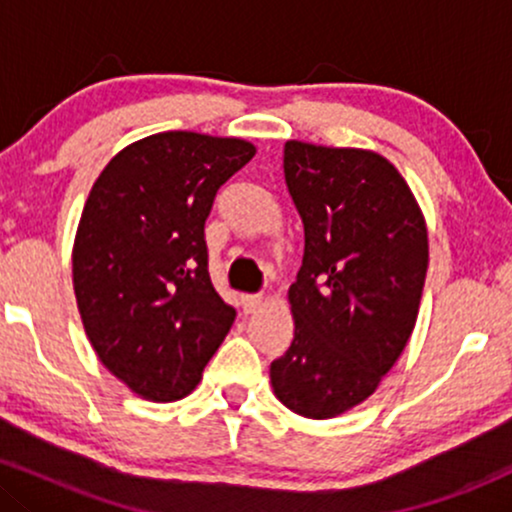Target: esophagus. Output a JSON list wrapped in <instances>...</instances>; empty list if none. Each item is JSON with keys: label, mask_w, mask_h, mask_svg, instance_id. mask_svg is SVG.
Instances as JSON below:
<instances>
[{"label": "esophagus", "mask_w": 512, "mask_h": 512, "mask_svg": "<svg viewBox=\"0 0 512 512\" xmlns=\"http://www.w3.org/2000/svg\"><path fill=\"white\" fill-rule=\"evenodd\" d=\"M264 305L262 296H243V310L245 313H257Z\"/></svg>", "instance_id": "esophagus-1"}]
</instances>
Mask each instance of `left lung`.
I'll return each instance as SVG.
<instances>
[{
  "label": "left lung",
  "instance_id": "1",
  "mask_svg": "<svg viewBox=\"0 0 512 512\" xmlns=\"http://www.w3.org/2000/svg\"><path fill=\"white\" fill-rule=\"evenodd\" d=\"M284 178L305 248L289 289L293 342L269 378L284 407L332 419L378 390L414 332L426 219L402 173L370 149L291 139Z\"/></svg>",
  "mask_w": 512,
  "mask_h": 512
}]
</instances>
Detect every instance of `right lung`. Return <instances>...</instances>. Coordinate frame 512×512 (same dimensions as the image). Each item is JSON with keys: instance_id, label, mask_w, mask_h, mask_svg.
<instances>
[{"instance_id": "obj_1", "label": "right lung", "mask_w": 512, "mask_h": 512, "mask_svg": "<svg viewBox=\"0 0 512 512\" xmlns=\"http://www.w3.org/2000/svg\"><path fill=\"white\" fill-rule=\"evenodd\" d=\"M255 151L238 137L158 132L110 158L88 192L76 305L103 366L142 399L190 395L236 320L211 286L204 221Z\"/></svg>"}]
</instances>
